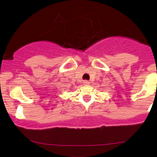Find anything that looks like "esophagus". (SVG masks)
<instances>
[{
	"label": "esophagus",
	"mask_w": 157,
	"mask_h": 157,
	"mask_svg": "<svg viewBox=\"0 0 157 157\" xmlns=\"http://www.w3.org/2000/svg\"><path fill=\"white\" fill-rule=\"evenodd\" d=\"M90 82H88V81H84L83 82V84H84V85H87V84H89Z\"/></svg>",
	"instance_id": "esophagus-1"
}]
</instances>
